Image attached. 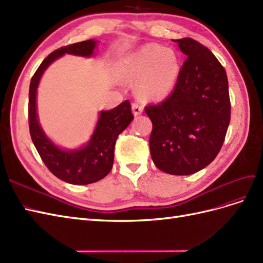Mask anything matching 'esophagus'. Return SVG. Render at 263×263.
Wrapping results in <instances>:
<instances>
[{"label":"esophagus","instance_id":"obj_1","mask_svg":"<svg viewBox=\"0 0 263 263\" xmlns=\"http://www.w3.org/2000/svg\"><path fill=\"white\" fill-rule=\"evenodd\" d=\"M132 110H133L134 116H139V114L143 112V105L141 104L140 102H133L132 103Z\"/></svg>","mask_w":263,"mask_h":263}]
</instances>
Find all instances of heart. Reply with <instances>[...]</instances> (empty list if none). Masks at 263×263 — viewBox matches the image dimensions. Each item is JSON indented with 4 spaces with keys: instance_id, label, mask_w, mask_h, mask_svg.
I'll use <instances>...</instances> for the list:
<instances>
[{
    "instance_id": "obj_1",
    "label": "heart",
    "mask_w": 263,
    "mask_h": 263,
    "mask_svg": "<svg viewBox=\"0 0 263 263\" xmlns=\"http://www.w3.org/2000/svg\"><path fill=\"white\" fill-rule=\"evenodd\" d=\"M131 78L140 79L139 91L143 97L159 100L166 97L177 83L179 59L170 48L145 44L126 61Z\"/></svg>"
}]
</instances>
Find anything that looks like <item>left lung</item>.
Masks as SVG:
<instances>
[{
	"label": "left lung",
	"mask_w": 263,
	"mask_h": 263,
	"mask_svg": "<svg viewBox=\"0 0 263 263\" xmlns=\"http://www.w3.org/2000/svg\"><path fill=\"white\" fill-rule=\"evenodd\" d=\"M186 55L172 93L145 106L152 121L150 152L158 169L174 176L196 173L218 156L231 118L224 67L191 37L174 40Z\"/></svg>",
	"instance_id": "left-lung-1"
}]
</instances>
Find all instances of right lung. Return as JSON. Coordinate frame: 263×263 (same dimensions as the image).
Listing matches in <instances>:
<instances>
[{"mask_svg": "<svg viewBox=\"0 0 263 263\" xmlns=\"http://www.w3.org/2000/svg\"><path fill=\"white\" fill-rule=\"evenodd\" d=\"M97 41L87 40L62 46L46 57L31 79L29 91V127L33 143L46 167L57 178L71 184H89L106 177L112 169L114 146L121 132L133 120L131 103L124 102L110 111H102L93 136L84 147L76 151L59 149L45 137L36 116V89L42 73L55 59L64 53L90 57Z\"/></svg>", "mask_w": 263, "mask_h": 263, "instance_id": "1", "label": "right lung"}]
</instances>
